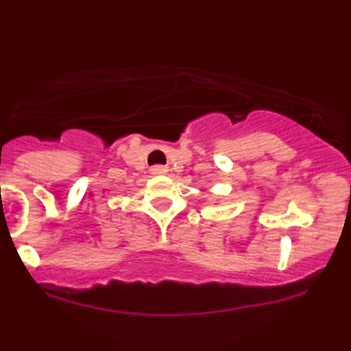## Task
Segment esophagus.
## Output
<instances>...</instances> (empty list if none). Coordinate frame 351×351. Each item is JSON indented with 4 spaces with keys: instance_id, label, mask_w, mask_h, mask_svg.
Segmentation results:
<instances>
[{
    "instance_id": "34e87169",
    "label": "esophagus",
    "mask_w": 351,
    "mask_h": 351,
    "mask_svg": "<svg viewBox=\"0 0 351 351\" xmlns=\"http://www.w3.org/2000/svg\"><path fill=\"white\" fill-rule=\"evenodd\" d=\"M152 174L153 176H165L169 172V169H167L166 166H161V165H156V166H152Z\"/></svg>"
}]
</instances>
